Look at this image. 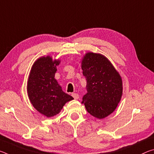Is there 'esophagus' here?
I'll use <instances>...</instances> for the list:
<instances>
[{"instance_id": "esophagus-1", "label": "esophagus", "mask_w": 154, "mask_h": 154, "mask_svg": "<svg viewBox=\"0 0 154 154\" xmlns=\"http://www.w3.org/2000/svg\"><path fill=\"white\" fill-rule=\"evenodd\" d=\"M71 95H72V97L74 98V99H75V100H77V99L79 98V94H76V93H72Z\"/></svg>"}]
</instances>
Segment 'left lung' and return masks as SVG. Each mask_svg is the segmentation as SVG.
Returning a JSON list of instances; mask_svg holds the SVG:
<instances>
[{"instance_id":"obj_1","label":"left lung","mask_w":154,"mask_h":154,"mask_svg":"<svg viewBox=\"0 0 154 154\" xmlns=\"http://www.w3.org/2000/svg\"><path fill=\"white\" fill-rule=\"evenodd\" d=\"M88 92L83 97L87 111L103 119L117 108L123 93L122 79L109 59L103 54L88 52L82 60Z\"/></svg>"}]
</instances>
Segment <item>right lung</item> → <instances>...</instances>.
<instances>
[{"label": "right lung", "mask_w": 154, "mask_h": 154, "mask_svg": "<svg viewBox=\"0 0 154 154\" xmlns=\"http://www.w3.org/2000/svg\"><path fill=\"white\" fill-rule=\"evenodd\" d=\"M60 60L42 56L34 62L27 82V93L36 111L47 118L58 114L65 104L73 98L64 92L55 79Z\"/></svg>", "instance_id": "add662e5"}]
</instances>
